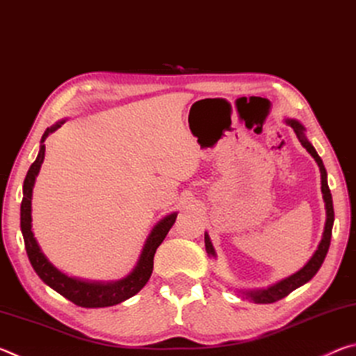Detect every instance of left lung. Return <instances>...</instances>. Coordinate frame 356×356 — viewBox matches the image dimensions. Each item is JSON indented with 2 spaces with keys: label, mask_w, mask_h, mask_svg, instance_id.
<instances>
[{
  "label": "left lung",
  "mask_w": 356,
  "mask_h": 356,
  "mask_svg": "<svg viewBox=\"0 0 356 356\" xmlns=\"http://www.w3.org/2000/svg\"><path fill=\"white\" fill-rule=\"evenodd\" d=\"M287 124L291 125L293 129L295 134H297L300 143L303 144V147L308 150V152L314 156V160L317 161L318 168H321V176H322V193H323V200H325V207H327V222H325V231H323V237H322V242L318 245L317 251L314 252V256L309 259V262L305 265L303 268L300 270L292 276H289V278L280 281L278 284H275L272 287H268L267 291H259V292H250L246 293L248 297L256 301V303H275V301H278L281 298L287 297L289 293L295 289L303 286L305 282H308L312 276H314L318 268L322 267V264L325 261V256H327L328 248H330V240H331V229H333V221H334V209H333V200H331V193L328 188V182H327V170H325L323 166V161L318 154L316 152V149L312 147V144L308 141V138L305 136V127L301 125L300 122L293 119H289ZM206 250L209 254H213L215 256V250L212 246V242H210L209 236L206 234Z\"/></svg>",
  "instance_id": "obj_1"
}]
</instances>
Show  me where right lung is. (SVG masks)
<instances>
[{"label": "right lung", "mask_w": 356, "mask_h": 356, "mask_svg": "<svg viewBox=\"0 0 356 356\" xmlns=\"http://www.w3.org/2000/svg\"><path fill=\"white\" fill-rule=\"evenodd\" d=\"M63 122L56 124L55 127L47 129V131L42 136V141H45L48 134L55 131L56 129L61 127ZM45 156V144H42L38 159L34 160V163L28 170V174L23 182V200H22V209H20V227L23 238H25V248L29 262H31L35 273L39 275V278L45 282V284L55 289L58 293H61L63 297L70 300L72 303H75L81 308H105V306L118 305L120 301L134 297L141 289L146 286L150 275L154 270V256L155 251L163 242L166 234L170 232L174 222H176L177 213H172L166 216L165 220H161L159 225L154 227L152 234H150L144 250L141 252L140 261L127 278L120 280L113 284H95V282H84L78 281L74 278H69L64 273L56 270L53 265L48 262V259L44 256V252L40 251L38 242H35L34 234L31 231V196H33V186L38 172L40 170L42 161Z\"/></svg>", "instance_id": "1"}]
</instances>
